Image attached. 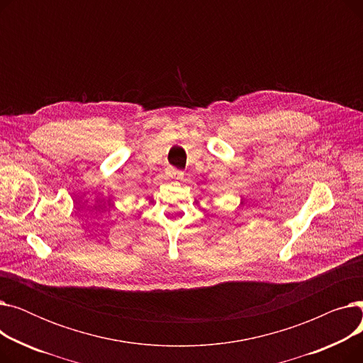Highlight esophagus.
Wrapping results in <instances>:
<instances>
[{
  "label": "esophagus",
  "mask_w": 363,
  "mask_h": 363,
  "mask_svg": "<svg viewBox=\"0 0 363 363\" xmlns=\"http://www.w3.org/2000/svg\"><path fill=\"white\" fill-rule=\"evenodd\" d=\"M182 175H184L182 172L178 170V169H175V167H170L169 172H167V177H169L170 179H181Z\"/></svg>",
  "instance_id": "obj_1"
}]
</instances>
